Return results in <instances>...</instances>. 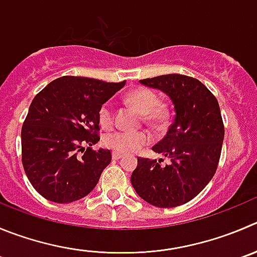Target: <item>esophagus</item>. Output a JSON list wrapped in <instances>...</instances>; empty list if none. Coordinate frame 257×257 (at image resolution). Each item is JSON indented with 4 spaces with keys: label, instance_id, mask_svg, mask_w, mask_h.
Wrapping results in <instances>:
<instances>
[{
    "label": "esophagus",
    "instance_id": "obj_1",
    "mask_svg": "<svg viewBox=\"0 0 257 257\" xmlns=\"http://www.w3.org/2000/svg\"><path fill=\"white\" fill-rule=\"evenodd\" d=\"M122 156H123V154L119 153V151H113V153H112V158H113L114 160H118V159H121Z\"/></svg>",
    "mask_w": 257,
    "mask_h": 257
}]
</instances>
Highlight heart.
I'll return each instance as SVG.
<instances>
[{
  "instance_id": "obj_1",
  "label": "heart",
  "mask_w": 257,
  "mask_h": 257,
  "mask_svg": "<svg viewBox=\"0 0 257 257\" xmlns=\"http://www.w3.org/2000/svg\"><path fill=\"white\" fill-rule=\"evenodd\" d=\"M124 99L143 114L146 123L159 126L167 122L168 109L159 104L158 94L150 88H135L124 96ZM98 121L102 127H109L113 123V111L109 102H106L99 107ZM149 143L150 135L146 131L114 130L103 138V144L107 148L119 153H134Z\"/></svg>"
}]
</instances>
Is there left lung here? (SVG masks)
<instances>
[{"mask_svg":"<svg viewBox=\"0 0 257 257\" xmlns=\"http://www.w3.org/2000/svg\"><path fill=\"white\" fill-rule=\"evenodd\" d=\"M140 83L168 94L175 117L165 138L153 146L170 163L138 158L131 184L153 206H182L206 188L218 167L224 138L218 101L203 83L188 75H159Z\"/></svg>","mask_w":257,"mask_h":257,"instance_id":"left-lung-1","label":"left lung"}]
</instances>
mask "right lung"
Segmentation results:
<instances>
[{"instance_id": "1", "label": "right lung", "mask_w": 257, "mask_h": 257, "mask_svg": "<svg viewBox=\"0 0 257 257\" xmlns=\"http://www.w3.org/2000/svg\"><path fill=\"white\" fill-rule=\"evenodd\" d=\"M124 83L65 75L33 99L21 130L23 165L45 199L72 203L94 189L112 159L109 150L90 148L99 141V107Z\"/></svg>"}]
</instances>
